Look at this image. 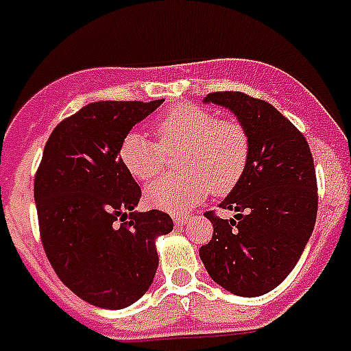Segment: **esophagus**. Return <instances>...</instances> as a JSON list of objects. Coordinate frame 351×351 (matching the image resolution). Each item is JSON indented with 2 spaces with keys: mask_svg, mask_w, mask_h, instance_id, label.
<instances>
[{
  "mask_svg": "<svg viewBox=\"0 0 351 351\" xmlns=\"http://www.w3.org/2000/svg\"><path fill=\"white\" fill-rule=\"evenodd\" d=\"M173 220H175L176 226H184L187 224L189 217H187V215H173Z\"/></svg>",
  "mask_w": 351,
  "mask_h": 351,
  "instance_id": "1",
  "label": "esophagus"
}]
</instances>
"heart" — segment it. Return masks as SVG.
Instances as JSON below:
<instances>
[{
	"label": "heart",
	"instance_id": "1",
	"mask_svg": "<svg viewBox=\"0 0 351 351\" xmlns=\"http://www.w3.org/2000/svg\"><path fill=\"white\" fill-rule=\"evenodd\" d=\"M158 143L142 132H127L120 143L125 171L140 182L164 169L167 154H178L182 175L164 176L145 191L147 202L165 211H184L209 191L224 197L239 186L250 167L251 136L242 121L219 118L206 107L178 104L154 121Z\"/></svg>",
	"mask_w": 351,
	"mask_h": 351
}]
</instances>
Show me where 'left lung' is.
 <instances>
[{"label": "left lung", "mask_w": 351, "mask_h": 351, "mask_svg": "<svg viewBox=\"0 0 351 351\" xmlns=\"http://www.w3.org/2000/svg\"><path fill=\"white\" fill-rule=\"evenodd\" d=\"M204 101L237 114L251 136L244 178L215 211L209 244L200 258L209 277L240 297H258L277 288L302 255L317 219V176L304 134L269 101L239 90L209 93Z\"/></svg>", "instance_id": "left-lung-1"}]
</instances>
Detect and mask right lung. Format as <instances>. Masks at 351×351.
<instances>
[{
  "mask_svg": "<svg viewBox=\"0 0 351 351\" xmlns=\"http://www.w3.org/2000/svg\"><path fill=\"white\" fill-rule=\"evenodd\" d=\"M164 100L95 101L65 118L47 140L34 176L45 255L65 286L98 308L136 302L158 267L154 240L173 219L136 213L142 189L120 160L132 125Z\"/></svg>",
  "mask_w": 351,
  "mask_h": 351,
  "instance_id": "1",
  "label": "right lung"
}]
</instances>
